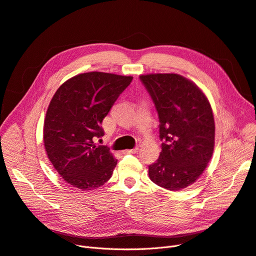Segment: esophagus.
Returning <instances> with one entry per match:
<instances>
[{"label": "esophagus", "instance_id": "34e87169", "mask_svg": "<svg viewBox=\"0 0 256 256\" xmlns=\"http://www.w3.org/2000/svg\"><path fill=\"white\" fill-rule=\"evenodd\" d=\"M138 150H139V148H132V150H124L122 152L124 154H136V152H138Z\"/></svg>", "mask_w": 256, "mask_h": 256}]
</instances>
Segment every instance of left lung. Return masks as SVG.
Returning a JSON list of instances; mask_svg holds the SVG:
<instances>
[{"mask_svg":"<svg viewBox=\"0 0 256 256\" xmlns=\"http://www.w3.org/2000/svg\"><path fill=\"white\" fill-rule=\"evenodd\" d=\"M159 115L162 150L148 165L150 180L165 190H180L205 170L214 148V119L208 99L178 74L141 75Z\"/></svg>","mask_w":256,"mask_h":256,"instance_id":"8db88e82","label":"left lung"}]
</instances>
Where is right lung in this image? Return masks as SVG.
Listing matches in <instances>:
<instances>
[{"mask_svg": "<svg viewBox=\"0 0 256 256\" xmlns=\"http://www.w3.org/2000/svg\"><path fill=\"white\" fill-rule=\"evenodd\" d=\"M132 76L104 72L78 74L64 82L51 99L44 124V144L53 168L82 190L104 185L117 160L106 146L102 126Z\"/></svg>", "mask_w": 256, "mask_h": 256, "instance_id": "1", "label": "right lung"}]
</instances>
